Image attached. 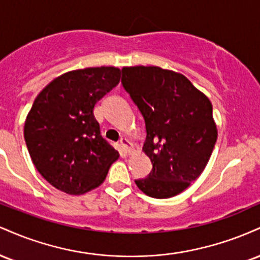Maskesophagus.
I'll return each mask as SVG.
<instances>
[{
	"instance_id": "34e87169",
	"label": "esophagus",
	"mask_w": 260,
	"mask_h": 260,
	"mask_svg": "<svg viewBox=\"0 0 260 260\" xmlns=\"http://www.w3.org/2000/svg\"><path fill=\"white\" fill-rule=\"evenodd\" d=\"M120 143H121V147H122V149H123V150L126 151L127 154H131V153H132V150H133V145H132V143L129 142V140H128L127 138H121Z\"/></svg>"
}]
</instances>
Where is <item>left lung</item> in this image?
I'll use <instances>...</instances> for the list:
<instances>
[{
    "label": "left lung",
    "mask_w": 260,
    "mask_h": 260,
    "mask_svg": "<svg viewBox=\"0 0 260 260\" xmlns=\"http://www.w3.org/2000/svg\"><path fill=\"white\" fill-rule=\"evenodd\" d=\"M122 84L144 117L143 151L153 164L137 187L157 199L180 194L204 171L216 143L210 100L183 74L156 66L123 67Z\"/></svg>",
    "instance_id": "1"
}]
</instances>
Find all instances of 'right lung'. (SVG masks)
Listing matches in <instances>:
<instances>
[{"label":"right lung","mask_w":260,"mask_h":260,"mask_svg":"<svg viewBox=\"0 0 260 260\" xmlns=\"http://www.w3.org/2000/svg\"><path fill=\"white\" fill-rule=\"evenodd\" d=\"M112 66L63 73L39 92L24 139L32 164L51 186L78 196L99 187L120 154L100 134L95 104L120 83Z\"/></svg>","instance_id":"obj_1"}]
</instances>
